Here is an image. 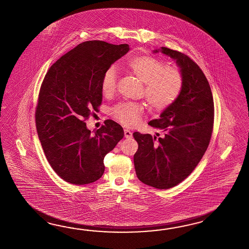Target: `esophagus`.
<instances>
[{"instance_id":"esophagus-1","label":"esophagus","mask_w":249,"mask_h":249,"mask_svg":"<svg viewBox=\"0 0 249 249\" xmlns=\"http://www.w3.org/2000/svg\"><path fill=\"white\" fill-rule=\"evenodd\" d=\"M124 137L125 138H127V139H130V138H132L133 137V133L130 131V130H124Z\"/></svg>"}]
</instances>
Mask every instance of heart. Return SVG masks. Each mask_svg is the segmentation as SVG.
<instances>
[{
  "label": "heart",
  "mask_w": 249,
  "mask_h": 249,
  "mask_svg": "<svg viewBox=\"0 0 249 249\" xmlns=\"http://www.w3.org/2000/svg\"><path fill=\"white\" fill-rule=\"evenodd\" d=\"M124 70L143 83V94L151 109L162 111L172 106L178 98L183 86L181 72L175 67H165L157 57L137 55L130 57L124 66ZM117 71L110 66L101 78V90L106 96L115 92ZM143 108L141 105L124 103L112 110V115L124 125L131 127L141 120Z\"/></svg>",
  "instance_id": "obj_1"
}]
</instances>
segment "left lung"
I'll return each instance as SVG.
<instances>
[{"label": "left lung", "mask_w": 249, "mask_h": 249, "mask_svg": "<svg viewBox=\"0 0 249 249\" xmlns=\"http://www.w3.org/2000/svg\"><path fill=\"white\" fill-rule=\"evenodd\" d=\"M159 51L176 60L183 86L178 98L159 119L148 123L162 131L161 137L133 134L138 142L134 162L142 183L166 190L184 180L203 157L213 130L214 102L204 73L192 58L165 47L153 52Z\"/></svg>", "instance_id": "8db88e82"}]
</instances>
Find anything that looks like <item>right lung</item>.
<instances>
[{"label": "right lung", "mask_w": 249, "mask_h": 249, "mask_svg": "<svg viewBox=\"0 0 249 249\" xmlns=\"http://www.w3.org/2000/svg\"><path fill=\"white\" fill-rule=\"evenodd\" d=\"M129 50L128 44L85 41L57 59L45 76L36 127L49 163L67 182L89 184L101 178L105 156L124 137L113 120L93 134L85 121L102 103L104 72Z\"/></svg>", "instance_id": "right-lung-1"}]
</instances>
